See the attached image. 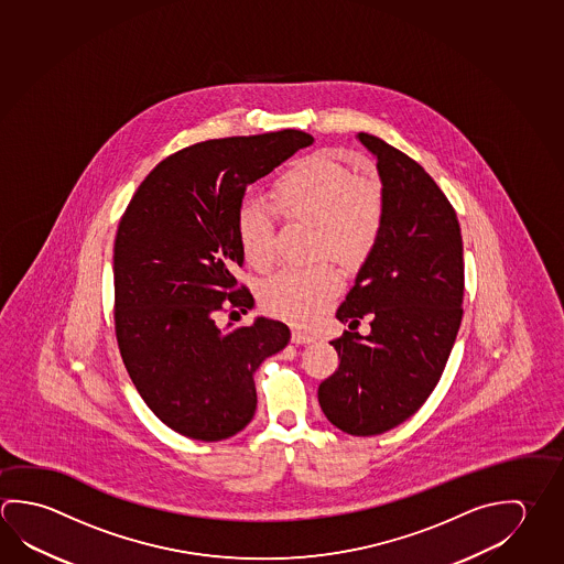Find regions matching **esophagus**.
Segmentation results:
<instances>
[{
  "mask_svg": "<svg viewBox=\"0 0 564 564\" xmlns=\"http://www.w3.org/2000/svg\"><path fill=\"white\" fill-rule=\"evenodd\" d=\"M291 340L295 343V345H311L313 340H315V336L308 335V333H305V330H293L291 333Z\"/></svg>",
  "mask_w": 564,
  "mask_h": 564,
  "instance_id": "esophagus-1",
  "label": "esophagus"
}]
</instances>
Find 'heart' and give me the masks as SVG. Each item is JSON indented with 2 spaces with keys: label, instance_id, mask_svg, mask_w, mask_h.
<instances>
[{
  "label": "heart",
  "instance_id": "1",
  "mask_svg": "<svg viewBox=\"0 0 564 564\" xmlns=\"http://www.w3.org/2000/svg\"><path fill=\"white\" fill-rule=\"evenodd\" d=\"M273 206L286 221L315 229L313 253L356 263L372 251L384 224V196L375 180L356 178L355 172L326 156L296 162L271 189ZM239 246L246 261L258 271L273 265V219L256 199L241 204L236 218ZM343 278L328 261L286 269L261 289V305L271 315L295 325H311L333 305Z\"/></svg>",
  "mask_w": 564,
  "mask_h": 564
}]
</instances>
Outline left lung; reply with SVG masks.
<instances>
[{
    "instance_id": "obj_1",
    "label": "left lung",
    "mask_w": 564,
    "mask_h": 564,
    "mask_svg": "<svg viewBox=\"0 0 564 564\" xmlns=\"http://www.w3.org/2000/svg\"><path fill=\"white\" fill-rule=\"evenodd\" d=\"M375 154L384 224L336 318L340 365L318 386L330 424L384 434L434 392L464 316V241L455 209L432 176L384 140L358 132ZM371 318V333L351 330Z\"/></svg>"
}]
</instances>
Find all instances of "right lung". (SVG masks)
<instances>
[{"label":"right lung","mask_w":564,"mask_h":564,"mask_svg":"<svg viewBox=\"0 0 564 564\" xmlns=\"http://www.w3.org/2000/svg\"><path fill=\"white\" fill-rule=\"evenodd\" d=\"M313 140L286 129L178 150L120 218L112 256L120 356L142 400L178 434L219 442L241 432L258 405L256 370L291 338L289 326L265 316L219 328L214 315L253 306L236 279L246 189Z\"/></svg>","instance_id":"add662e5"}]
</instances>
